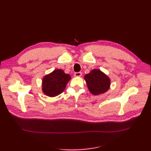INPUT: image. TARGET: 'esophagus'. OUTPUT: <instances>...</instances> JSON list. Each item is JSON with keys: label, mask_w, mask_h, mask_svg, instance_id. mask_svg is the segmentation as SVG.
Here are the masks:
<instances>
[{"label": "esophagus", "mask_w": 151, "mask_h": 151, "mask_svg": "<svg viewBox=\"0 0 151 151\" xmlns=\"http://www.w3.org/2000/svg\"><path fill=\"white\" fill-rule=\"evenodd\" d=\"M74 76H75L76 77H81V76H82V73L80 72H76L75 74H74Z\"/></svg>", "instance_id": "obj_1"}]
</instances>
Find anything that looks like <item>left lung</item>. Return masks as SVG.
I'll return each instance as SVG.
<instances>
[{
  "label": "left lung",
  "mask_w": 151,
  "mask_h": 151,
  "mask_svg": "<svg viewBox=\"0 0 151 151\" xmlns=\"http://www.w3.org/2000/svg\"><path fill=\"white\" fill-rule=\"evenodd\" d=\"M90 92L94 95L106 93L110 86V79L99 69H94L84 76Z\"/></svg>",
  "instance_id": "1"
}]
</instances>
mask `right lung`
Segmentation results:
<instances>
[{
	"label": "right lung",
	"instance_id": "1",
	"mask_svg": "<svg viewBox=\"0 0 151 151\" xmlns=\"http://www.w3.org/2000/svg\"><path fill=\"white\" fill-rule=\"evenodd\" d=\"M70 78V76L65 74L62 69L55 70L43 77V92L50 97L57 96L65 90Z\"/></svg>",
	"mask_w": 151,
	"mask_h": 151
}]
</instances>
